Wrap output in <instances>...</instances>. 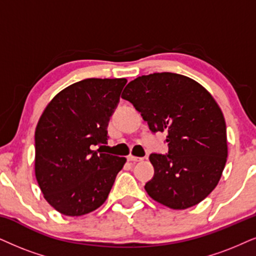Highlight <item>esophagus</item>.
<instances>
[{
  "mask_svg": "<svg viewBox=\"0 0 256 256\" xmlns=\"http://www.w3.org/2000/svg\"><path fill=\"white\" fill-rule=\"evenodd\" d=\"M128 162H134V163H136V162H142V160H143V158L136 157V156H132V154H130V156H128Z\"/></svg>",
  "mask_w": 256,
  "mask_h": 256,
  "instance_id": "obj_1",
  "label": "esophagus"
}]
</instances>
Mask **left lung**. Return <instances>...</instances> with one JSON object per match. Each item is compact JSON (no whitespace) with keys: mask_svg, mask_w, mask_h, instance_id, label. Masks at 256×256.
<instances>
[{"mask_svg":"<svg viewBox=\"0 0 256 256\" xmlns=\"http://www.w3.org/2000/svg\"><path fill=\"white\" fill-rule=\"evenodd\" d=\"M128 100L152 132H166L169 154H151L154 178L145 184L160 204L183 210L218 186L228 156L227 128L212 96L195 80L163 72L138 76L125 87Z\"/></svg>","mask_w":256,"mask_h":256,"instance_id":"8db88e82","label":"left lung"}]
</instances>
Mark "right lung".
Returning <instances> with one entry per match:
<instances>
[{
    "mask_svg": "<svg viewBox=\"0 0 256 256\" xmlns=\"http://www.w3.org/2000/svg\"><path fill=\"white\" fill-rule=\"evenodd\" d=\"M128 80L90 78L60 90L35 128V177L44 200L66 216L98 209L126 158L100 154L110 117Z\"/></svg>",
    "mask_w": 256,
    "mask_h": 256,
    "instance_id": "obj_1",
    "label": "right lung"
}]
</instances>
